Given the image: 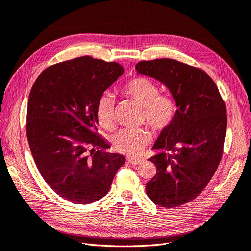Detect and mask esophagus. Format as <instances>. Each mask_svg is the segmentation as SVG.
<instances>
[{
  "mask_svg": "<svg viewBox=\"0 0 251 251\" xmlns=\"http://www.w3.org/2000/svg\"><path fill=\"white\" fill-rule=\"evenodd\" d=\"M127 161L133 165H138L142 162L141 159H133V158H127Z\"/></svg>",
  "mask_w": 251,
  "mask_h": 251,
  "instance_id": "obj_1",
  "label": "esophagus"
}]
</instances>
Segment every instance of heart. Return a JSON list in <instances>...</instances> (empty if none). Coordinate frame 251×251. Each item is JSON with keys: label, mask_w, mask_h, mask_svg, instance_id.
Returning <instances> with one entry per match:
<instances>
[{"label": "heart", "mask_w": 251, "mask_h": 251, "mask_svg": "<svg viewBox=\"0 0 251 251\" xmlns=\"http://www.w3.org/2000/svg\"><path fill=\"white\" fill-rule=\"evenodd\" d=\"M123 93L143 108L147 124L156 132L165 130L172 124L176 113V105L168 95L159 94V89L153 81L144 77H135L121 88ZM113 96L105 92L98 98L96 103V117L100 125L111 130L114 126ZM150 142V134L139 130H123L113 138V146L117 151L130 157L141 154Z\"/></svg>", "instance_id": "obj_1"}]
</instances>
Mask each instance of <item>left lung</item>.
Instances as JSON below:
<instances>
[{
    "label": "left lung",
    "instance_id": "obj_1",
    "mask_svg": "<svg viewBox=\"0 0 251 251\" xmlns=\"http://www.w3.org/2000/svg\"><path fill=\"white\" fill-rule=\"evenodd\" d=\"M135 69L168 88L176 105L172 124L151 148L156 154L149 160L157 173L146 191L158 206L177 207L198 197L218 169L227 127L225 103L206 73L178 60L140 62Z\"/></svg>",
    "mask_w": 251,
    "mask_h": 251
}]
</instances>
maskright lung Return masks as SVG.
<instances>
[{
	"mask_svg": "<svg viewBox=\"0 0 251 251\" xmlns=\"http://www.w3.org/2000/svg\"><path fill=\"white\" fill-rule=\"evenodd\" d=\"M125 69L89 56L47 68L31 89L27 138L46 183L62 198L91 204L108 194L126 162L96 133L98 98Z\"/></svg>",
	"mask_w": 251,
	"mask_h": 251,
	"instance_id": "obj_1",
	"label": "right lung"
}]
</instances>
